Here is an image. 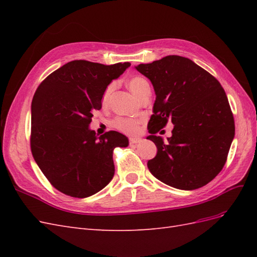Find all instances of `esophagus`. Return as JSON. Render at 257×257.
I'll list each match as a JSON object with an SVG mask.
<instances>
[{
    "instance_id": "obj_1",
    "label": "esophagus",
    "mask_w": 257,
    "mask_h": 257,
    "mask_svg": "<svg viewBox=\"0 0 257 257\" xmlns=\"http://www.w3.org/2000/svg\"><path fill=\"white\" fill-rule=\"evenodd\" d=\"M139 143H142V138H130L131 145H137Z\"/></svg>"
}]
</instances>
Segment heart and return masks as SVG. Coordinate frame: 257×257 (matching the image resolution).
<instances>
[{
    "label": "heart",
    "instance_id": "1",
    "mask_svg": "<svg viewBox=\"0 0 257 257\" xmlns=\"http://www.w3.org/2000/svg\"><path fill=\"white\" fill-rule=\"evenodd\" d=\"M127 85L130 90L134 93V94L139 98L143 94V92L150 87L149 82L144 77L141 76H135L132 77V78L128 79ZM113 90V84H109L108 87L105 89L102 95V104L106 105L109 100L110 94ZM143 120L138 119V118H124V116H119V118H115L112 122V125L114 128L118 131L122 132L124 134H128V135H135L137 134L139 130H141V124Z\"/></svg>",
    "mask_w": 257,
    "mask_h": 257
}]
</instances>
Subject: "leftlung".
<instances>
[{
	"label": "left lung",
	"mask_w": 257,
	"mask_h": 257,
	"mask_svg": "<svg viewBox=\"0 0 257 257\" xmlns=\"http://www.w3.org/2000/svg\"><path fill=\"white\" fill-rule=\"evenodd\" d=\"M136 69L155 91L147 138L158 148L148 161L150 173L167 185L196 190L217 176L235 136L228 99L216 78L188 58L167 56ZM168 120L173 136L164 142L155 135ZM162 134V132H161Z\"/></svg>",
	"instance_id": "left-lung-1"
}]
</instances>
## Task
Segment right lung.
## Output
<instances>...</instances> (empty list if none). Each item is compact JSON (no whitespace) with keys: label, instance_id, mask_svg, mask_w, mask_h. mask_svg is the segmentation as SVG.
Segmentation results:
<instances>
[{"label":"right lung","instance_id":"right-lung-1","mask_svg":"<svg viewBox=\"0 0 257 257\" xmlns=\"http://www.w3.org/2000/svg\"><path fill=\"white\" fill-rule=\"evenodd\" d=\"M130 66L75 60L38 85L31 106V151L51 185L65 195L89 197L111 181L113 149L127 147V138L115 131L98 137L89 125L107 85Z\"/></svg>","mask_w":257,"mask_h":257}]
</instances>
